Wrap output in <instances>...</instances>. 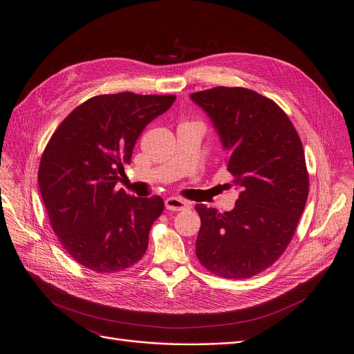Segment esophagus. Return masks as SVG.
Masks as SVG:
<instances>
[{"mask_svg": "<svg viewBox=\"0 0 354 354\" xmlns=\"http://www.w3.org/2000/svg\"><path fill=\"white\" fill-rule=\"evenodd\" d=\"M165 207L171 212H182L189 207V203H186V201H183L178 197H168L165 200Z\"/></svg>", "mask_w": 354, "mask_h": 354, "instance_id": "esophagus-1", "label": "esophagus"}]
</instances>
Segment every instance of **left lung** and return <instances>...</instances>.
I'll return each mask as SVG.
<instances>
[{
  "label": "left lung",
  "instance_id": "obj_1",
  "mask_svg": "<svg viewBox=\"0 0 354 354\" xmlns=\"http://www.w3.org/2000/svg\"><path fill=\"white\" fill-rule=\"evenodd\" d=\"M190 97L209 115L241 189L231 212L196 206V255L214 274L248 279L281 257L306 209L304 148L283 109L255 91L217 86Z\"/></svg>",
  "mask_w": 354,
  "mask_h": 354
}]
</instances>
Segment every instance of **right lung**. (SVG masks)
Listing matches in <instances>:
<instances>
[{
    "mask_svg": "<svg viewBox=\"0 0 354 354\" xmlns=\"http://www.w3.org/2000/svg\"><path fill=\"white\" fill-rule=\"evenodd\" d=\"M175 95H97L57 127L40 158L37 182L62 246L80 265L113 273L145 254L160 196L134 197L116 189L144 127L165 113Z\"/></svg>",
    "mask_w": 354,
    "mask_h": 354,
    "instance_id": "1",
    "label": "right lung"
}]
</instances>
